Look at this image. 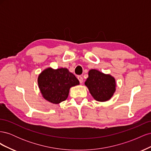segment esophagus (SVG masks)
I'll list each match as a JSON object with an SVG mask.
<instances>
[{"instance_id":"34e87169","label":"esophagus","mask_w":151,"mask_h":151,"mask_svg":"<svg viewBox=\"0 0 151 151\" xmlns=\"http://www.w3.org/2000/svg\"><path fill=\"white\" fill-rule=\"evenodd\" d=\"M77 79H79V82H80V83H83V77L81 76H77Z\"/></svg>"}]
</instances>
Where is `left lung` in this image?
I'll list each match as a JSON object with an SVG mask.
<instances>
[{
    "label": "left lung",
    "mask_w": 151,
    "mask_h": 151,
    "mask_svg": "<svg viewBox=\"0 0 151 151\" xmlns=\"http://www.w3.org/2000/svg\"><path fill=\"white\" fill-rule=\"evenodd\" d=\"M84 84L88 88L93 98L99 102L110 99L116 91L115 77L96 69H91Z\"/></svg>",
    "instance_id": "obj_1"
}]
</instances>
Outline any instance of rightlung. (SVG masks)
<instances>
[{
    "instance_id": "obj_1",
    "label": "right lung",
    "mask_w": 151,
    "mask_h": 151,
    "mask_svg": "<svg viewBox=\"0 0 151 151\" xmlns=\"http://www.w3.org/2000/svg\"><path fill=\"white\" fill-rule=\"evenodd\" d=\"M38 85L45 100L58 104L67 99L70 88L79 85V81L67 68L48 67L39 74Z\"/></svg>"
}]
</instances>
